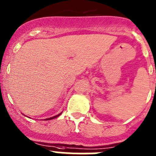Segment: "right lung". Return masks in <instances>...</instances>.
Segmentation results:
<instances>
[{"mask_svg":"<svg viewBox=\"0 0 156 156\" xmlns=\"http://www.w3.org/2000/svg\"><path fill=\"white\" fill-rule=\"evenodd\" d=\"M61 114H62V112H61L60 114H57V115H55V116H54V117H52V118H46V119H45V121H48V120H52V119H54V118H58V117L59 116V115H60Z\"/></svg>","mask_w":156,"mask_h":156,"instance_id":"1","label":"right lung"}]
</instances>
